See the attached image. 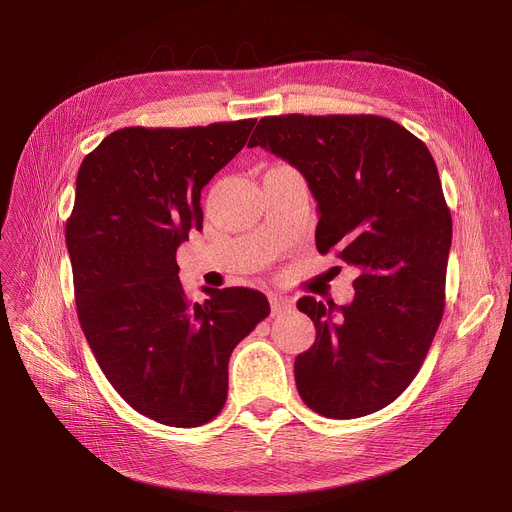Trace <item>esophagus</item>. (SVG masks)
<instances>
[{"mask_svg": "<svg viewBox=\"0 0 512 512\" xmlns=\"http://www.w3.org/2000/svg\"><path fill=\"white\" fill-rule=\"evenodd\" d=\"M270 307H272V315H282V313H288L292 309V301L286 299V297H278V294H272Z\"/></svg>", "mask_w": 512, "mask_h": 512, "instance_id": "obj_1", "label": "esophagus"}]
</instances>
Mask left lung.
I'll use <instances>...</instances> for the list:
<instances>
[{
	"label": "left lung",
	"instance_id": "left-lung-1",
	"mask_svg": "<svg viewBox=\"0 0 512 512\" xmlns=\"http://www.w3.org/2000/svg\"><path fill=\"white\" fill-rule=\"evenodd\" d=\"M249 147L297 168L317 201L315 245L355 265L351 305L299 299L315 342L294 361L305 405L332 419L388 407L417 375L444 315L452 218L436 161L382 116H267Z\"/></svg>",
	"mask_w": 512,
	"mask_h": 512
}]
</instances>
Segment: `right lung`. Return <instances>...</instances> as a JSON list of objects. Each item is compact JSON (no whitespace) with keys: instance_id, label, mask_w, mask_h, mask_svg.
Segmentation results:
<instances>
[{"instance_id":"obj_1","label":"right lung","mask_w":512,"mask_h":512,"mask_svg":"<svg viewBox=\"0 0 512 512\" xmlns=\"http://www.w3.org/2000/svg\"><path fill=\"white\" fill-rule=\"evenodd\" d=\"M257 120L128 126L80 164L66 247L80 328L105 378L141 415L211 421L228 396L234 346L270 315L251 288H203L193 303L176 249L203 228L201 188L245 147Z\"/></svg>"}]
</instances>
